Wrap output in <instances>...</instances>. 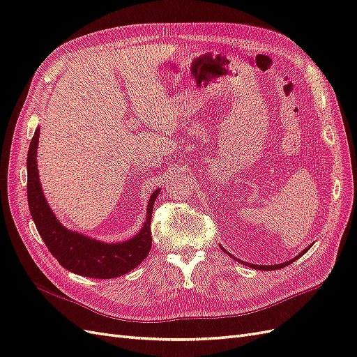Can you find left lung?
<instances>
[{
  "instance_id": "1",
  "label": "left lung",
  "mask_w": 357,
  "mask_h": 357,
  "mask_svg": "<svg viewBox=\"0 0 357 357\" xmlns=\"http://www.w3.org/2000/svg\"><path fill=\"white\" fill-rule=\"evenodd\" d=\"M310 247L311 245H308L307 248H304V250H302L298 256H295L294 259H291V261H287V262H283V264H277V265H255V264H248V262H244V261H240V259H236L235 256H232V255H229L231 257H234L235 259V261H238V262H241L243 265H247V266H250V268H255V269H261V271H274V269H280V268H284V266H287V265H290L291 262H295L296 261V259H299L302 255H304V253H307L308 250H310ZM222 250L223 252H226L225 250V248L222 247ZM226 253H228V252H226Z\"/></svg>"
}]
</instances>
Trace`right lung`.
Wrapping results in <instances>:
<instances>
[{"instance_id":"1","label":"right lung","mask_w":357,"mask_h":357,"mask_svg":"<svg viewBox=\"0 0 357 357\" xmlns=\"http://www.w3.org/2000/svg\"><path fill=\"white\" fill-rule=\"evenodd\" d=\"M38 137L40 128L36 129L28 150L26 193L32 220L49 252L56 257L61 266L68 271L91 278L121 277L138 266L152 248L150 220H152L153 205L160 189H156L147 202V215L143 228L126 241L104 243L89 238L77 231L67 229L49 207L41 189L37 167Z\"/></svg>"}]
</instances>
